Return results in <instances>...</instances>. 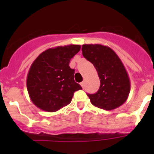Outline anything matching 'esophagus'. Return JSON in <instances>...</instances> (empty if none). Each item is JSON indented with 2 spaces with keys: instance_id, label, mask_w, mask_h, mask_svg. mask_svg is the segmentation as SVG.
Wrapping results in <instances>:
<instances>
[{
  "instance_id": "esophagus-1",
  "label": "esophagus",
  "mask_w": 154,
  "mask_h": 154,
  "mask_svg": "<svg viewBox=\"0 0 154 154\" xmlns=\"http://www.w3.org/2000/svg\"><path fill=\"white\" fill-rule=\"evenodd\" d=\"M80 85H81V86L83 87V88H84V81H83L82 83H80Z\"/></svg>"
}]
</instances>
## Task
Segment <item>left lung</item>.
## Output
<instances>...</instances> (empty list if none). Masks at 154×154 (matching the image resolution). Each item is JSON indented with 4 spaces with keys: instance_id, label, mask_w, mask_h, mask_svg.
<instances>
[{
    "instance_id": "obj_1",
    "label": "left lung",
    "mask_w": 154,
    "mask_h": 154,
    "mask_svg": "<svg viewBox=\"0 0 154 154\" xmlns=\"http://www.w3.org/2000/svg\"><path fill=\"white\" fill-rule=\"evenodd\" d=\"M83 56L94 65L100 78L95 94H88L94 106L112 110L122 106L130 91V81L125 66L112 49L100 44L82 45Z\"/></svg>"
}]
</instances>
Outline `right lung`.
I'll return each instance as SVG.
<instances>
[{
  "label": "right lung",
  "mask_w": 154,
  "mask_h": 154,
  "mask_svg": "<svg viewBox=\"0 0 154 154\" xmlns=\"http://www.w3.org/2000/svg\"><path fill=\"white\" fill-rule=\"evenodd\" d=\"M80 45H68L49 48L39 54L27 74V88L31 100L38 108L56 112L67 106L74 93L82 89L74 80L71 59L80 51Z\"/></svg>",
  "instance_id": "obj_1"
}]
</instances>
